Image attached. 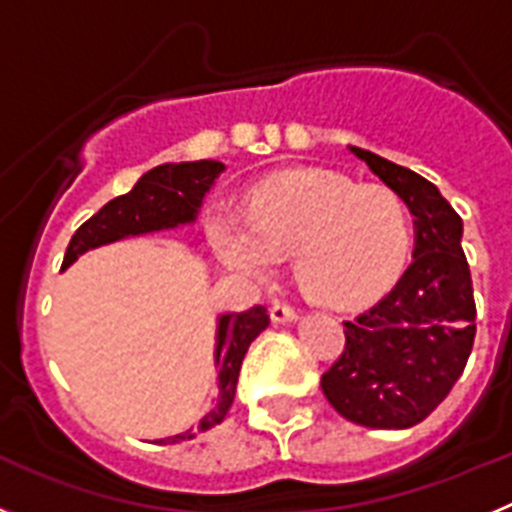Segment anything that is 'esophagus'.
<instances>
[{
    "label": "esophagus",
    "instance_id": "1",
    "mask_svg": "<svg viewBox=\"0 0 512 512\" xmlns=\"http://www.w3.org/2000/svg\"><path fill=\"white\" fill-rule=\"evenodd\" d=\"M271 320L274 323H292V320H297V310L292 305H287V302H279L274 300L271 302Z\"/></svg>",
    "mask_w": 512,
    "mask_h": 512
}]
</instances>
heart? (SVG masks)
<instances>
[{
  "instance_id": "obj_1",
  "label": "heart",
  "mask_w": 512,
  "mask_h": 512,
  "mask_svg": "<svg viewBox=\"0 0 512 512\" xmlns=\"http://www.w3.org/2000/svg\"><path fill=\"white\" fill-rule=\"evenodd\" d=\"M207 235L233 271L269 277L292 253L297 282L312 300L361 307L402 277L413 251V217L392 189L300 169L259 184L248 212L217 207Z\"/></svg>"
}]
</instances>
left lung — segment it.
<instances>
[{
    "instance_id": "8db88e82",
    "label": "left lung",
    "mask_w": 512,
    "mask_h": 512,
    "mask_svg": "<svg viewBox=\"0 0 512 512\" xmlns=\"http://www.w3.org/2000/svg\"><path fill=\"white\" fill-rule=\"evenodd\" d=\"M351 153L408 202L415 251L390 295L343 320L346 346L320 387L351 423L413 428L446 400L472 354L477 307L464 225L428 179L364 148Z\"/></svg>"
}]
</instances>
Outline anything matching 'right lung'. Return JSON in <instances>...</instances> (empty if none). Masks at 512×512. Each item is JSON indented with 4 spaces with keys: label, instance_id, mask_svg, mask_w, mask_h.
<instances>
[{
    "label": "right lung",
    "instance_id": "right-lung-1",
    "mask_svg": "<svg viewBox=\"0 0 512 512\" xmlns=\"http://www.w3.org/2000/svg\"><path fill=\"white\" fill-rule=\"evenodd\" d=\"M225 166L220 161H184V164H164L151 169L138 179L133 189L122 197L110 200L97 215H92L71 238L63 269L74 264L89 248L115 243L120 238L153 230L176 228L192 223L200 212L205 194L215 184L217 174ZM269 325L266 307L256 305L246 312H228L217 320V400L210 413L200 420L197 431H184L179 436L164 438L161 443H179L194 438V433H205L223 423L235 397V384L241 372L243 356L261 330Z\"/></svg>",
    "mask_w": 512,
    "mask_h": 512
}]
</instances>
